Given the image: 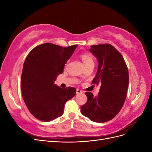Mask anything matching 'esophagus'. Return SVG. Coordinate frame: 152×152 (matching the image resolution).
<instances>
[{"instance_id": "esophagus-1", "label": "esophagus", "mask_w": 152, "mask_h": 152, "mask_svg": "<svg viewBox=\"0 0 152 152\" xmlns=\"http://www.w3.org/2000/svg\"><path fill=\"white\" fill-rule=\"evenodd\" d=\"M76 93L77 94H80V93H82V91L79 89H77V91H76Z\"/></svg>"}]
</instances>
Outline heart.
<instances>
[{
  "mask_svg": "<svg viewBox=\"0 0 152 152\" xmlns=\"http://www.w3.org/2000/svg\"><path fill=\"white\" fill-rule=\"evenodd\" d=\"M81 58H82V61H83L85 66L88 65V64H89V63H94L93 59L89 54H82Z\"/></svg>",
  "mask_w": 152,
  "mask_h": 152,
  "instance_id": "1",
  "label": "heart"
}]
</instances>
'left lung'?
I'll return each mask as SVG.
<instances>
[{"instance_id": "8db88e82", "label": "left lung", "mask_w": 152, "mask_h": 152, "mask_svg": "<svg viewBox=\"0 0 152 152\" xmlns=\"http://www.w3.org/2000/svg\"><path fill=\"white\" fill-rule=\"evenodd\" d=\"M89 51L97 58L98 67L92 83L99 84L98 96L89 92L81 106V113L91 121L102 123L112 120L122 108L129 85V72L122 54L109 44L91 45Z\"/></svg>"}]
</instances>
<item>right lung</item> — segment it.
Segmentation results:
<instances>
[{"instance_id": "add662e5", "label": "right lung", "mask_w": 152, "mask_h": 152, "mask_svg": "<svg viewBox=\"0 0 152 152\" xmlns=\"http://www.w3.org/2000/svg\"><path fill=\"white\" fill-rule=\"evenodd\" d=\"M77 47L45 43L26 56L21 79L22 96L30 112L39 120L49 122L61 116L65 103L75 96L74 87L62 89L54 82Z\"/></svg>"}]
</instances>
